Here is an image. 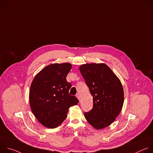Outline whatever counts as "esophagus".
<instances>
[{
    "instance_id": "obj_1",
    "label": "esophagus",
    "mask_w": 153,
    "mask_h": 153,
    "mask_svg": "<svg viewBox=\"0 0 153 153\" xmlns=\"http://www.w3.org/2000/svg\"><path fill=\"white\" fill-rule=\"evenodd\" d=\"M76 97H77V98L79 99V101H80L81 100V97H80V94H76Z\"/></svg>"
}]
</instances>
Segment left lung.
I'll use <instances>...</instances> for the list:
<instances>
[{
    "label": "left lung",
    "mask_w": 153,
    "mask_h": 153,
    "mask_svg": "<svg viewBox=\"0 0 153 153\" xmlns=\"http://www.w3.org/2000/svg\"><path fill=\"white\" fill-rule=\"evenodd\" d=\"M79 70L93 99V108L84 113L85 119L97 129L110 126L119 115L123 105L124 93L120 80L103 63L83 64Z\"/></svg>",
    "instance_id": "1"
}]
</instances>
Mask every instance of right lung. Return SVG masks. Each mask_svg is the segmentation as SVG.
<instances>
[{
	"label": "right lung",
	"instance_id": "1",
	"mask_svg": "<svg viewBox=\"0 0 153 153\" xmlns=\"http://www.w3.org/2000/svg\"><path fill=\"white\" fill-rule=\"evenodd\" d=\"M71 68L70 63L50 64L35 76L31 84V109L47 128L59 126L67 118L69 108L78 104L76 97L69 94L71 83L66 79Z\"/></svg>",
	"mask_w": 153,
	"mask_h": 153
}]
</instances>
